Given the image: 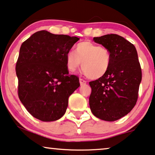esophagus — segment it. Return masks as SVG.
<instances>
[{"label":"esophagus","mask_w":155,"mask_h":155,"mask_svg":"<svg viewBox=\"0 0 155 155\" xmlns=\"http://www.w3.org/2000/svg\"><path fill=\"white\" fill-rule=\"evenodd\" d=\"M79 82H80V84H81V85H84V84H86V83H87V81H85V80L83 79H79Z\"/></svg>","instance_id":"34e87169"}]
</instances>
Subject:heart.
I'll return each instance as SVG.
<instances>
[{
    "mask_svg": "<svg viewBox=\"0 0 155 155\" xmlns=\"http://www.w3.org/2000/svg\"><path fill=\"white\" fill-rule=\"evenodd\" d=\"M111 59V53L108 48L86 40L76 45L75 53L68 51L66 66L68 71L74 73L81 63L84 73L89 79H98L108 72Z\"/></svg>",
    "mask_w": 155,
    "mask_h": 155,
    "instance_id": "1",
    "label": "heart"
}]
</instances>
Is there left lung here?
Returning a JSON list of instances; mask_svg holds the SVG:
<instances>
[{
    "label": "left lung",
    "mask_w": 155,
    "mask_h": 155,
    "mask_svg": "<svg viewBox=\"0 0 155 155\" xmlns=\"http://www.w3.org/2000/svg\"><path fill=\"white\" fill-rule=\"evenodd\" d=\"M94 40L110 50L112 59L106 75L89 82L90 108L98 118L115 121L130 112L137 103L141 67L135 46L123 37L110 34Z\"/></svg>",
    "instance_id": "8db88e82"
}]
</instances>
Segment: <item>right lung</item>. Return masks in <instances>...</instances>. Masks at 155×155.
Segmentation results:
<instances>
[{
  "mask_svg": "<svg viewBox=\"0 0 155 155\" xmlns=\"http://www.w3.org/2000/svg\"><path fill=\"white\" fill-rule=\"evenodd\" d=\"M79 40L41 30L20 47L15 66L18 97L35 118L50 122L66 113L69 97L80 86L78 76L69 74L66 55Z\"/></svg>",
  "mask_w": 155,
  "mask_h": 155,
  "instance_id": "right-lung-1",
  "label": "right lung"
}]
</instances>
